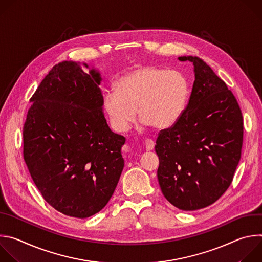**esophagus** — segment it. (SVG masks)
Returning a JSON list of instances; mask_svg holds the SVG:
<instances>
[{
	"label": "esophagus",
	"instance_id": "obj_1",
	"mask_svg": "<svg viewBox=\"0 0 262 262\" xmlns=\"http://www.w3.org/2000/svg\"><path fill=\"white\" fill-rule=\"evenodd\" d=\"M155 145H156V143L151 139H148V140L145 141V148H146V150H148V151L152 150V149L155 148Z\"/></svg>",
	"mask_w": 262,
	"mask_h": 262
}]
</instances>
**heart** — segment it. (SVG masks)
I'll list each match as a JSON object with an SVG mask.
<instances>
[{"label":"heart","instance_id":"heart-1","mask_svg":"<svg viewBox=\"0 0 262 262\" xmlns=\"http://www.w3.org/2000/svg\"><path fill=\"white\" fill-rule=\"evenodd\" d=\"M190 95V85L178 70L154 65L136 67L115 83V90L103 94L102 103L116 132H126L137 116L158 129L172 126L181 116Z\"/></svg>","mask_w":262,"mask_h":262}]
</instances>
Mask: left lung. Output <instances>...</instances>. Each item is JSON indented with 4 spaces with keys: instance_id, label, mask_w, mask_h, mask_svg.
Instances as JSON below:
<instances>
[{
    "instance_id": "8db88e82",
    "label": "left lung",
    "mask_w": 262,
    "mask_h": 262,
    "mask_svg": "<svg viewBox=\"0 0 262 262\" xmlns=\"http://www.w3.org/2000/svg\"><path fill=\"white\" fill-rule=\"evenodd\" d=\"M189 103L179 119L160 132L158 179L165 198L182 210L214 203L227 191L242 155L244 122L233 93L198 57Z\"/></svg>"
}]
</instances>
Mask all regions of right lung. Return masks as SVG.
<instances>
[{
  "mask_svg": "<svg viewBox=\"0 0 262 262\" xmlns=\"http://www.w3.org/2000/svg\"><path fill=\"white\" fill-rule=\"evenodd\" d=\"M100 82L98 71L87 73L77 62L55 65L31 97L23 129L24 160L37 189L73 217L101 210L124 167L125 138L106 123Z\"/></svg>",
  "mask_w": 262,
  "mask_h": 262,
  "instance_id": "right-lung-1",
  "label": "right lung"
}]
</instances>
